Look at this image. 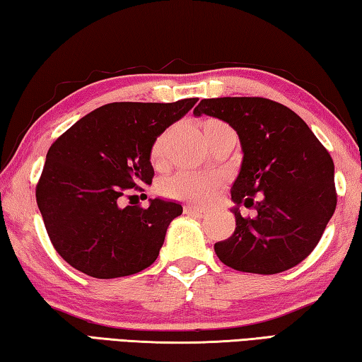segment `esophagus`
<instances>
[{
    "mask_svg": "<svg viewBox=\"0 0 362 362\" xmlns=\"http://www.w3.org/2000/svg\"><path fill=\"white\" fill-rule=\"evenodd\" d=\"M183 212L187 214V216H194V217H203L206 211L201 209V207H196V206H192V204H187L185 209H183Z\"/></svg>",
    "mask_w": 362,
    "mask_h": 362,
    "instance_id": "34e87169",
    "label": "esophagus"
}]
</instances>
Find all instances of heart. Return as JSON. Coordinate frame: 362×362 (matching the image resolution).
Here are the masks:
<instances>
[{"mask_svg": "<svg viewBox=\"0 0 362 362\" xmlns=\"http://www.w3.org/2000/svg\"><path fill=\"white\" fill-rule=\"evenodd\" d=\"M204 134L207 140L231 136L236 137V132L220 119H206L204 121ZM164 144H166V134L155 139L151 145L150 156L153 161H159L164 153ZM223 187V179L216 174H203V173H188V170H180L168 179H164L159 185V189L164 196L173 199L187 201L189 204L207 206L217 198L220 188Z\"/></svg>", "mask_w": 362, "mask_h": 362, "instance_id": "heart-1", "label": "heart"}]
</instances>
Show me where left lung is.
Masks as SVG:
<instances>
[{"label":"left lung","mask_w":362,"mask_h":362,"mask_svg":"<svg viewBox=\"0 0 362 362\" xmlns=\"http://www.w3.org/2000/svg\"><path fill=\"white\" fill-rule=\"evenodd\" d=\"M196 116L218 118L238 132L243 166L231 187L236 230L216 254L244 273L276 274L298 265L317 246L334 216V161L306 122L263 97L203 99ZM256 209L243 218L239 206Z\"/></svg>","instance_id":"1"}]
</instances>
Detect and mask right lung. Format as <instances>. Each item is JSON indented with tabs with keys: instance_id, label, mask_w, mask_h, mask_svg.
<instances>
[{
	"instance_id": "obj_1",
	"label": "right lung",
	"mask_w": 362,
	"mask_h": 362,
	"mask_svg": "<svg viewBox=\"0 0 362 362\" xmlns=\"http://www.w3.org/2000/svg\"><path fill=\"white\" fill-rule=\"evenodd\" d=\"M196 102L194 97L108 103L51 145L36 203L49 240L69 265L88 276L113 279L142 272L158 259L182 206L156 198L148 207H121L119 201L127 189L150 185L153 142Z\"/></svg>"
}]
</instances>
